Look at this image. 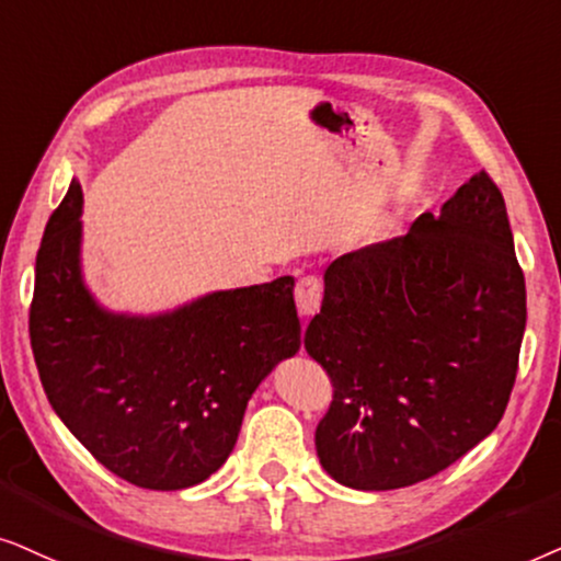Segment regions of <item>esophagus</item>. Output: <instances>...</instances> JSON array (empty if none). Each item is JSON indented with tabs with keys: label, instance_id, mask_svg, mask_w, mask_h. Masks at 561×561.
Instances as JSON below:
<instances>
[{
	"label": "esophagus",
	"instance_id": "obj_1",
	"mask_svg": "<svg viewBox=\"0 0 561 561\" xmlns=\"http://www.w3.org/2000/svg\"><path fill=\"white\" fill-rule=\"evenodd\" d=\"M295 302H297V310H300V316L305 318L316 316L320 310V302H323V282H320L318 276H302V279H297Z\"/></svg>",
	"mask_w": 561,
	"mask_h": 561
}]
</instances>
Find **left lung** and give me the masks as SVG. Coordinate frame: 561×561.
Wrapping results in <instances>:
<instances>
[{"label": "left lung", "mask_w": 561, "mask_h": 561, "mask_svg": "<svg viewBox=\"0 0 561 561\" xmlns=\"http://www.w3.org/2000/svg\"><path fill=\"white\" fill-rule=\"evenodd\" d=\"M526 279L505 199L477 171L405 236L325 268L305 348L333 400L320 465L354 490H398L444 472L495 431L518 375Z\"/></svg>", "instance_id": "8db88e82"}]
</instances>
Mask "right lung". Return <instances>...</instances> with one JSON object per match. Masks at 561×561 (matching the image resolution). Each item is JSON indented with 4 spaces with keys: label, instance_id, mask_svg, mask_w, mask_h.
Here are the masks:
<instances>
[{
    "label": "right lung",
    "instance_id": "add662e5",
    "mask_svg": "<svg viewBox=\"0 0 561 561\" xmlns=\"http://www.w3.org/2000/svg\"><path fill=\"white\" fill-rule=\"evenodd\" d=\"M81 186L71 182L35 259L30 346L50 405L130 484L182 490L233 451L249 398L300 348L295 279L228 289L159 318L100 310L81 285Z\"/></svg>",
    "mask_w": 561,
    "mask_h": 561
}]
</instances>
